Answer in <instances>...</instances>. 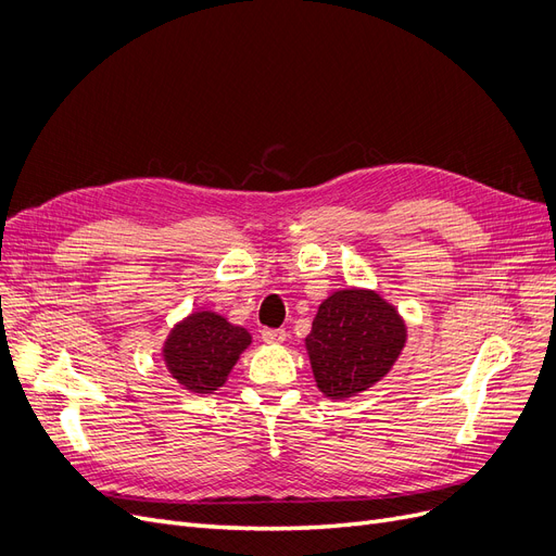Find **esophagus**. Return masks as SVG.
Here are the masks:
<instances>
[{"label":"esophagus","mask_w":556,"mask_h":556,"mask_svg":"<svg viewBox=\"0 0 556 556\" xmlns=\"http://www.w3.org/2000/svg\"><path fill=\"white\" fill-rule=\"evenodd\" d=\"M260 336L266 344H278L287 338V332H285V328H262Z\"/></svg>","instance_id":"1"}]
</instances>
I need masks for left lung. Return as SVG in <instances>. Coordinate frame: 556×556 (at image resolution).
<instances>
[{"label": "left lung", "mask_w": 556, "mask_h": 556, "mask_svg": "<svg viewBox=\"0 0 556 556\" xmlns=\"http://www.w3.org/2000/svg\"><path fill=\"white\" fill-rule=\"evenodd\" d=\"M406 342L396 309L369 290H340L328 296L305 338L319 390L346 399L381 381Z\"/></svg>", "instance_id": "left-lung-1"}]
</instances>
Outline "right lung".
<instances>
[{
	"label": "right lung",
	"instance_id": "obj_1",
	"mask_svg": "<svg viewBox=\"0 0 556 556\" xmlns=\"http://www.w3.org/2000/svg\"><path fill=\"white\" fill-rule=\"evenodd\" d=\"M251 344L247 328L216 313H195L177 324L164 344L173 379L191 392H214L226 383L239 353Z\"/></svg>",
	"mask_w": 556,
	"mask_h": 556
}]
</instances>
